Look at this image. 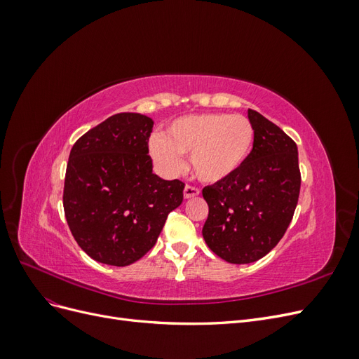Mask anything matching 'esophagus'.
Returning a JSON list of instances; mask_svg holds the SVG:
<instances>
[{"label": "esophagus", "instance_id": "esophagus-1", "mask_svg": "<svg viewBox=\"0 0 359 359\" xmlns=\"http://www.w3.org/2000/svg\"><path fill=\"white\" fill-rule=\"evenodd\" d=\"M201 190L198 187H193V186H186V189H184V198L186 199H190V198H194V196H199Z\"/></svg>", "mask_w": 359, "mask_h": 359}]
</instances>
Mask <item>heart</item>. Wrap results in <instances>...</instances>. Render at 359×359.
I'll list each match as a JSON object with an SVG mask.
<instances>
[{"mask_svg":"<svg viewBox=\"0 0 359 359\" xmlns=\"http://www.w3.org/2000/svg\"><path fill=\"white\" fill-rule=\"evenodd\" d=\"M253 142L255 127L247 116L196 114L172 121L163 137H151L149 154L168 175L181 172L180 156H190L198 180L215 184L231 178L244 166Z\"/></svg>","mask_w":359,"mask_h":359,"instance_id":"1","label":"heart"}]
</instances>
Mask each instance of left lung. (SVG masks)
<instances>
[{
    "label": "left lung",
    "instance_id": "8db88e82",
    "mask_svg": "<svg viewBox=\"0 0 359 359\" xmlns=\"http://www.w3.org/2000/svg\"><path fill=\"white\" fill-rule=\"evenodd\" d=\"M255 142L235 175L202 190L208 203L202 235L229 264H250L268 255L292 222L301 172L297 144L264 115L248 109Z\"/></svg>",
    "mask_w": 359,
    "mask_h": 359
}]
</instances>
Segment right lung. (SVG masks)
<instances>
[{"instance_id":"obj_1","label":"right lung","mask_w":359,"mask_h":359,"mask_svg":"<svg viewBox=\"0 0 359 359\" xmlns=\"http://www.w3.org/2000/svg\"><path fill=\"white\" fill-rule=\"evenodd\" d=\"M154 121L123 112L76 140L62 205L72 235L97 262L127 266L154 247L184 184L153 173L148 140Z\"/></svg>"}]
</instances>
